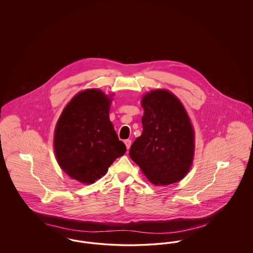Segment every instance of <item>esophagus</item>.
Returning a JSON list of instances; mask_svg holds the SVG:
<instances>
[{"label":"esophagus","mask_w":253,"mask_h":253,"mask_svg":"<svg viewBox=\"0 0 253 253\" xmlns=\"http://www.w3.org/2000/svg\"><path fill=\"white\" fill-rule=\"evenodd\" d=\"M124 143L126 145L127 150H129V149H130V147H131V144H132V141H131L130 139H126V140H124Z\"/></svg>","instance_id":"34e87169"}]
</instances>
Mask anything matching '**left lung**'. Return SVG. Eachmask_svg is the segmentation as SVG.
I'll use <instances>...</instances> for the list:
<instances>
[{
  "label": "left lung",
  "mask_w": 253,
  "mask_h": 253,
  "mask_svg": "<svg viewBox=\"0 0 253 253\" xmlns=\"http://www.w3.org/2000/svg\"><path fill=\"white\" fill-rule=\"evenodd\" d=\"M143 132L132 143L130 157L157 186L178 182L187 174L194 155V132L180 100L167 90L142 97Z\"/></svg>",
  "instance_id": "8db88e82"
}]
</instances>
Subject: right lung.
Returning a JSON list of instances; mask_svg holds the SVG:
<instances>
[{
	"instance_id": "1",
	"label": "right lung",
	"mask_w": 253,
	"mask_h": 253,
	"mask_svg": "<svg viewBox=\"0 0 253 253\" xmlns=\"http://www.w3.org/2000/svg\"><path fill=\"white\" fill-rule=\"evenodd\" d=\"M111 98L96 89L73 97L57 122L54 148L60 168L71 178L93 184L125 154L109 119Z\"/></svg>"
}]
</instances>
